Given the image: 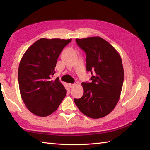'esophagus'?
I'll use <instances>...</instances> for the list:
<instances>
[{"mask_svg":"<svg viewBox=\"0 0 150 150\" xmlns=\"http://www.w3.org/2000/svg\"><path fill=\"white\" fill-rule=\"evenodd\" d=\"M69 87H70L71 88H73L74 87V86H76V84H69Z\"/></svg>","mask_w":150,"mask_h":150,"instance_id":"obj_1","label":"esophagus"}]
</instances>
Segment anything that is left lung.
Segmentation results:
<instances>
[{"instance_id": "1", "label": "left lung", "mask_w": 150, "mask_h": 150, "mask_svg": "<svg viewBox=\"0 0 150 150\" xmlns=\"http://www.w3.org/2000/svg\"><path fill=\"white\" fill-rule=\"evenodd\" d=\"M86 54V70L91 72V83H83L84 94L74 103L81 112L98 119L114 110L119 101L124 81V70L120 54L100 37L76 39Z\"/></svg>"}]
</instances>
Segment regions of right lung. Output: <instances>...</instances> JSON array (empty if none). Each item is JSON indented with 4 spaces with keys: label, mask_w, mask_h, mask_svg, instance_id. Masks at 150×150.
<instances>
[{
    "label": "right lung",
    "mask_w": 150,
    "mask_h": 150,
    "mask_svg": "<svg viewBox=\"0 0 150 150\" xmlns=\"http://www.w3.org/2000/svg\"><path fill=\"white\" fill-rule=\"evenodd\" d=\"M69 39L41 38L30 46L22 56L18 70L21 98L34 115L45 117L56 111L66 94L57 78H51L61 51Z\"/></svg>",
    "instance_id": "1"
}]
</instances>
